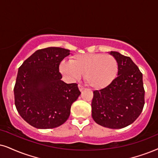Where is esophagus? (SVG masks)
<instances>
[{
	"label": "esophagus",
	"instance_id": "1",
	"mask_svg": "<svg viewBox=\"0 0 158 158\" xmlns=\"http://www.w3.org/2000/svg\"><path fill=\"white\" fill-rule=\"evenodd\" d=\"M78 87H79V90H80V91H82L83 89H85V87H84L81 85H78Z\"/></svg>",
	"mask_w": 158,
	"mask_h": 158
}]
</instances>
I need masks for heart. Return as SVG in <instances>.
<instances>
[{"label": "heart", "instance_id": "obj_1", "mask_svg": "<svg viewBox=\"0 0 158 158\" xmlns=\"http://www.w3.org/2000/svg\"><path fill=\"white\" fill-rule=\"evenodd\" d=\"M60 69L71 80L79 79L85 73V80L90 87L102 89L117 77L119 65L112 55L87 53L73 56L71 62H62Z\"/></svg>", "mask_w": 158, "mask_h": 158}]
</instances>
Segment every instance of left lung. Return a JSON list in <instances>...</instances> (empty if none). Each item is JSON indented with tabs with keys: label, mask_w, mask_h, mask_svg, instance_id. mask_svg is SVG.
<instances>
[{
	"label": "left lung",
	"mask_w": 158,
	"mask_h": 158,
	"mask_svg": "<svg viewBox=\"0 0 158 158\" xmlns=\"http://www.w3.org/2000/svg\"><path fill=\"white\" fill-rule=\"evenodd\" d=\"M118 62L117 77L109 86L93 92L92 117L95 123L112 129L132 124L144 106L143 76L131 57L111 52Z\"/></svg>",
	"instance_id": "obj_1"
}]
</instances>
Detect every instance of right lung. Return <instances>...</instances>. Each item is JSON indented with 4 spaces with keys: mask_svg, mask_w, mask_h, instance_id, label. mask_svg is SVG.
Instances as JSON below:
<instances>
[{
    "mask_svg": "<svg viewBox=\"0 0 158 158\" xmlns=\"http://www.w3.org/2000/svg\"><path fill=\"white\" fill-rule=\"evenodd\" d=\"M69 54L60 47L39 49L19 68L14 87L15 106L32 126L54 128L69 117L71 105L81 94L77 84L61 80L60 64Z\"/></svg>",
    "mask_w": 158,
    "mask_h": 158,
    "instance_id": "obj_1",
    "label": "right lung"
}]
</instances>
